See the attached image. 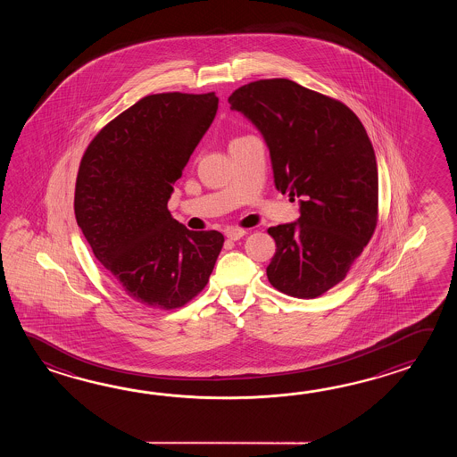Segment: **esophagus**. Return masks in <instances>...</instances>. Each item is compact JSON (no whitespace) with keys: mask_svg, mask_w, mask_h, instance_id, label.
Instances as JSON below:
<instances>
[{"mask_svg":"<svg viewBox=\"0 0 457 457\" xmlns=\"http://www.w3.org/2000/svg\"><path fill=\"white\" fill-rule=\"evenodd\" d=\"M245 233H246V230H243V228L230 227V228H227V230H225V237H227L228 240H233V242H237V240H240V238H242Z\"/></svg>","mask_w":457,"mask_h":457,"instance_id":"esophagus-1","label":"esophagus"}]
</instances>
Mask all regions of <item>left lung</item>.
Wrapping results in <instances>:
<instances>
[{"instance_id": "obj_1", "label": "left lung", "mask_w": 457, "mask_h": 457, "mask_svg": "<svg viewBox=\"0 0 457 457\" xmlns=\"http://www.w3.org/2000/svg\"><path fill=\"white\" fill-rule=\"evenodd\" d=\"M228 103L264 138L276 189L299 197L301 217L268 228L276 242L268 279L292 297H319L345 279L378 224L366 129L340 101L284 78L248 83Z\"/></svg>"}]
</instances>
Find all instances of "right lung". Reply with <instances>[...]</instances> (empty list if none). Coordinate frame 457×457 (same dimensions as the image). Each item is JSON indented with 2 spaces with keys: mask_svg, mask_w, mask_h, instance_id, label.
<instances>
[{
  "mask_svg": "<svg viewBox=\"0 0 457 457\" xmlns=\"http://www.w3.org/2000/svg\"><path fill=\"white\" fill-rule=\"evenodd\" d=\"M217 107L214 93L142 97L83 155L78 227L97 262L138 303L163 311L185 305L204 289L222 250V233L187 230L166 207Z\"/></svg>",
  "mask_w": 457,
  "mask_h": 457,
  "instance_id": "right-lung-1",
  "label": "right lung"
}]
</instances>
